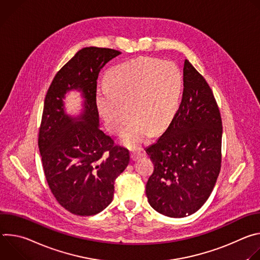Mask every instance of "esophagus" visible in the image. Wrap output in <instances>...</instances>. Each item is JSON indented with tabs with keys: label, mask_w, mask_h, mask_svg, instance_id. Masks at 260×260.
<instances>
[{
	"label": "esophagus",
	"mask_w": 260,
	"mask_h": 260,
	"mask_svg": "<svg viewBox=\"0 0 260 260\" xmlns=\"http://www.w3.org/2000/svg\"><path fill=\"white\" fill-rule=\"evenodd\" d=\"M141 156H143V153H141V152H133V153L131 154L132 160H137V159L140 158Z\"/></svg>",
	"instance_id": "esophagus-1"
}]
</instances>
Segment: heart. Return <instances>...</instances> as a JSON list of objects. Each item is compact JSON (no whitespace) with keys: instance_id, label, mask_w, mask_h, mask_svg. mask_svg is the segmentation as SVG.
<instances>
[{"instance_id":"heart-1","label":"heart","mask_w":260,"mask_h":260,"mask_svg":"<svg viewBox=\"0 0 260 260\" xmlns=\"http://www.w3.org/2000/svg\"><path fill=\"white\" fill-rule=\"evenodd\" d=\"M183 74L173 61L138 57L119 63L106 76V86L96 91V106L108 129L119 134L131 149H139L152 134L166 131L175 118L183 91Z\"/></svg>"}]
</instances>
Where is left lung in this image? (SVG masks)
I'll return each mask as SVG.
<instances>
[{
    "label": "left lung",
    "mask_w": 260,
    "mask_h": 260,
    "mask_svg": "<svg viewBox=\"0 0 260 260\" xmlns=\"http://www.w3.org/2000/svg\"><path fill=\"white\" fill-rule=\"evenodd\" d=\"M178 112L162 136L146 149L154 165L146 196L158 213L182 218L209 199L221 169L222 120L206 79L185 59Z\"/></svg>",
    "instance_id": "obj_1"
}]
</instances>
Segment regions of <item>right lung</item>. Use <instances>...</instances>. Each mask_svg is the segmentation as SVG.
<instances>
[{
  "label": "right lung",
  "mask_w": 260,
  "mask_h": 260,
  "mask_svg": "<svg viewBox=\"0 0 260 260\" xmlns=\"http://www.w3.org/2000/svg\"><path fill=\"white\" fill-rule=\"evenodd\" d=\"M121 52L85 47L53 78L44 101L38 146L48 186L58 204L72 214L91 216L113 200L114 181L129 162L127 149L99 127L96 80L101 69ZM80 89L85 110L77 119L63 111L68 90Z\"/></svg>",
  "instance_id": "add662e5"
}]
</instances>
